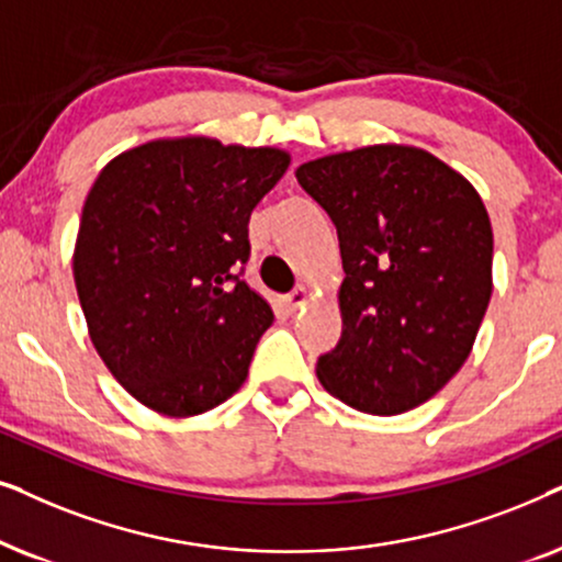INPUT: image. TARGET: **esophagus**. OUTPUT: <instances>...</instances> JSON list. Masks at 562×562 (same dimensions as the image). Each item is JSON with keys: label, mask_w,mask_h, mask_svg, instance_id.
Returning a JSON list of instances; mask_svg holds the SVG:
<instances>
[{"label": "esophagus", "mask_w": 562, "mask_h": 562, "mask_svg": "<svg viewBox=\"0 0 562 562\" xmlns=\"http://www.w3.org/2000/svg\"><path fill=\"white\" fill-rule=\"evenodd\" d=\"M308 297H311V295H308V290H305V288H295L293 293L282 297V305H285V311H288V313H295L297 308H301V305L308 303Z\"/></svg>", "instance_id": "obj_1"}]
</instances>
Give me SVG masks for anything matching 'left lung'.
<instances>
[{
    "instance_id": "obj_1",
    "label": "left lung",
    "mask_w": 562,
    "mask_h": 562,
    "mask_svg": "<svg viewBox=\"0 0 562 562\" xmlns=\"http://www.w3.org/2000/svg\"><path fill=\"white\" fill-rule=\"evenodd\" d=\"M297 182L334 221L341 336L321 385L347 406L395 416L442 391L473 349L491 301L493 231L473 184L414 146L308 161Z\"/></svg>"
}]
</instances>
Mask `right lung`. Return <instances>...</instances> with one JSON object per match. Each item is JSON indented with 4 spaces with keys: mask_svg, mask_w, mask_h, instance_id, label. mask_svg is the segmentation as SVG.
I'll list each match as a JSON object with an SVG mask.
<instances>
[{
    "mask_svg": "<svg viewBox=\"0 0 562 562\" xmlns=\"http://www.w3.org/2000/svg\"><path fill=\"white\" fill-rule=\"evenodd\" d=\"M280 148L151 140L100 171L81 211L74 282L97 355L133 398L198 416L249 375L272 308L244 282L251 211Z\"/></svg>",
    "mask_w": 562,
    "mask_h": 562,
    "instance_id": "right-lung-1",
    "label": "right lung"
}]
</instances>
